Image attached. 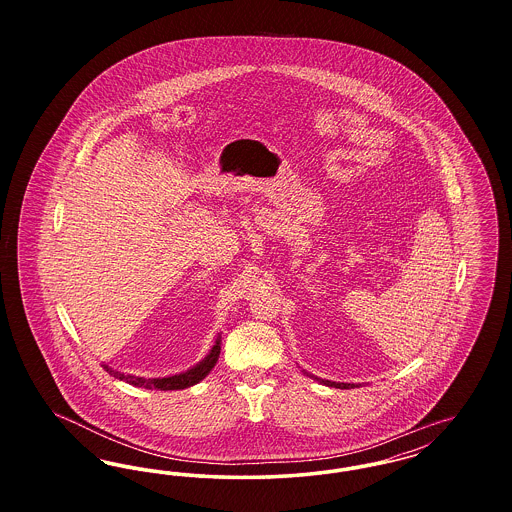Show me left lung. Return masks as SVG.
Returning a JSON list of instances; mask_svg holds the SVG:
<instances>
[{"label": "left lung", "instance_id": "1", "mask_svg": "<svg viewBox=\"0 0 512 512\" xmlns=\"http://www.w3.org/2000/svg\"><path fill=\"white\" fill-rule=\"evenodd\" d=\"M322 382H324L326 386H334V388H341V390H343V388H345V390H349V388H355L353 384H336V382H328V380H322Z\"/></svg>", "mask_w": 512, "mask_h": 512}]
</instances>
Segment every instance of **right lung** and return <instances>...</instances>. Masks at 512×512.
Listing matches in <instances>:
<instances>
[{"label":"right lung","instance_id":"right-lung-1","mask_svg":"<svg viewBox=\"0 0 512 512\" xmlns=\"http://www.w3.org/2000/svg\"><path fill=\"white\" fill-rule=\"evenodd\" d=\"M220 355V338H217L215 341V345H213V349H211V353L199 363V365H195L194 368H190L188 372H182V374H174V376H169V378H138V376H130V374H122L119 370H113L111 366L103 365V368L111 374V376H115V378H119V380H124V382H128V384H132V386H136V388H146V390H184V388H190V386H194L197 384L199 380H203L209 372H211V368L217 365V361H219Z\"/></svg>","mask_w":512,"mask_h":512}]
</instances>
